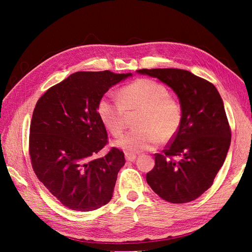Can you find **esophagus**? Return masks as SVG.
<instances>
[{
	"instance_id": "34e87169",
	"label": "esophagus",
	"mask_w": 252,
	"mask_h": 252,
	"mask_svg": "<svg viewBox=\"0 0 252 252\" xmlns=\"http://www.w3.org/2000/svg\"><path fill=\"white\" fill-rule=\"evenodd\" d=\"M136 159V155L134 154H126V161H134V160Z\"/></svg>"
}]
</instances>
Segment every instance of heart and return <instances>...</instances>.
<instances>
[{
  "instance_id": "1",
  "label": "heart",
  "mask_w": 252,
  "mask_h": 252,
  "mask_svg": "<svg viewBox=\"0 0 252 252\" xmlns=\"http://www.w3.org/2000/svg\"><path fill=\"white\" fill-rule=\"evenodd\" d=\"M101 122L115 137L126 130L127 117L138 114L137 130L116 142L126 153L149 151L178 134L183 120L180 101L169 95L163 84L152 79H136L119 91V100L106 95L97 105Z\"/></svg>"
}]
</instances>
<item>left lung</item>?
I'll list each match as a JSON object with an SVG mask.
<instances>
[{
  "label": "left lung",
  "mask_w": 252,
  "mask_h": 252,
  "mask_svg": "<svg viewBox=\"0 0 252 252\" xmlns=\"http://www.w3.org/2000/svg\"><path fill=\"white\" fill-rule=\"evenodd\" d=\"M178 95L183 109L180 130L146 174L148 185L163 200L185 203L201 196L224 163L231 127L223 100L211 82L176 68L141 69Z\"/></svg>",
  "instance_id": "1"
}]
</instances>
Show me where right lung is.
<instances>
[{
	"instance_id": "right-lung-1",
	"label": "right lung",
	"mask_w": 252,
	"mask_h": 252,
	"mask_svg": "<svg viewBox=\"0 0 252 252\" xmlns=\"http://www.w3.org/2000/svg\"><path fill=\"white\" fill-rule=\"evenodd\" d=\"M131 73L79 71L50 88L32 114L29 155L36 178L63 206L92 211L112 198L125 154L108 143L97 112L99 99Z\"/></svg>"
}]
</instances>
